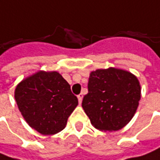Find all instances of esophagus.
Masks as SVG:
<instances>
[{
	"label": "esophagus",
	"mask_w": 160,
	"mask_h": 160,
	"mask_svg": "<svg viewBox=\"0 0 160 160\" xmlns=\"http://www.w3.org/2000/svg\"><path fill=\"white\" fill-rule=\"evenodd\" d=\"M82 98H83V95H82V94L78 95V102H79V103H82Z\"/></svg>",
	"instance_id": "34e87169"
}]
</instances>
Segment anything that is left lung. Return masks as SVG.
Masks as SVG:
<instances>
[{
    "label": "left lung",
    "instance_id": "left-lung-1",
    "mask_svg": "<svg viewBox=\"0 0 160 160\" xmlns=\"http://www.w3.org/2000/svg\"><path fill=\"white\" fill-rule=\"evenodd\" d=\"M140 99L141 85L133 74L112 67L98 69L90 74L82 108L97 129L115 131L132 119Z\"/></svg>",
    "mask_w": 160,
    "mask_h": 160
}]
</instances>
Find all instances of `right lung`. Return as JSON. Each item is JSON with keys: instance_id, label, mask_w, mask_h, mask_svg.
Instances as JSON below:
<instances>
[{"instance_id": "right-lung-1", "label": "right lung", "mask_w": 160, "mask_h": 160, "mask_svg": "<svg viewBox=\"0 0 160 160\" xmlns=\"http://www.w3.org/2000/svg\"><path fill=\"white\" fill-rule=\"evenodd\" d=\"M15 99L29 126L43 135L62 130L78 103L68 82L55 71H39L23 79Z\"/></svg>"}]
</instances>
